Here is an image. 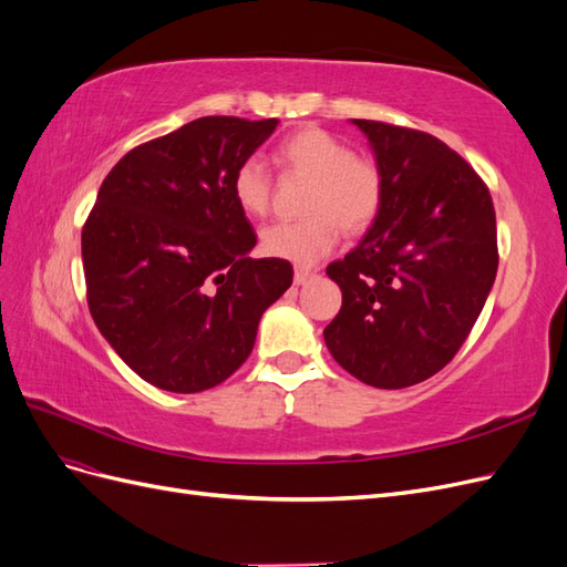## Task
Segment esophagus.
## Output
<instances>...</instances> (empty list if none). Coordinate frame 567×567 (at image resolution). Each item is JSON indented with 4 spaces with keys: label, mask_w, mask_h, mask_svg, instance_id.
I'll return each instance as SVG.
<instances>
[{
    "label": "esophagus",
    "mask_w": 567,
    "mask_h": 567,
    "mask_svg": "<svg viewBox=\"0 0 567 567\" xmlns=\"http://www.w3.org/2000/svg\"><path fill=\"white\" fill-rule=\"evenodd\" d=\"M317 277L315 271H310V269H296V274H293V281H296V286H305L307 281H312Z\"/></svg>",
    "instance_id": "esophagus-1"
}]
</instances>
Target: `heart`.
Instances as JSON below:
<instances>
[{
    "mask_svg": "<svg viewBox=\"0 0 567 567\" xmlns=\"http://www.w3.org/2000/svg\"><path fill=\"white\" fill-rule=\"evenodd\" d=\"M284 173L310 179L302 221H279L262 231V250L279 260L310 267L338 244V227L348 234L367 231L383 208V173L369 158L319 127H305L274 148ZM231 194L250 217L269 210L271 177L260 158H244L234 169Z\"/></svg>",
    "mask_w": 567,
    "mask_h": 567,
    "instance_id": "heart-1",
    "label": "heart"
}]
</instances>
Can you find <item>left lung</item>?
<instances>
[{
  "instance_id": "8db88e82",
  "label": "left lung",
  "mask_w": 567,
  "mask_h": 567,
  "mask_svg": "<svg viewBox=\"0 0 567 567\" xmlns=\"http://www.w3.org/2000/svg\"><path fill=\"white\" fill-rule=\"evenodd\" d=\"M383 173V208L326 274L342 307L326 348L354 379L400 390L431 379L468 338L499 252L489 188L437 136L352 120Z\"/></svg>"
}]
</instances>
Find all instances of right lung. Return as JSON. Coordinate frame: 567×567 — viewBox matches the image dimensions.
Returning a JSON list of instances; mask_svg holds the SVG:
<instances>
[{
	"mask_svg": "<svg viewBox=\"0 0 567 567\" xmlns=\"http://www.w3.org/2000/svg\"><path fill=\"white\" fill-rule=\"evenodd\" d=\"M277 125L192 120L132 148L99 188L82 227L90 312L151 385L200 392L227 381L293 284L288 260L248 255L257 236L231 194L234 169Z\"/></svg>",
	"mask_w": 567,
	"mask_h": 567,
	"instance_id": "right-lung-1",
	"label": "right lung"
}]
</instances>
